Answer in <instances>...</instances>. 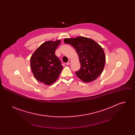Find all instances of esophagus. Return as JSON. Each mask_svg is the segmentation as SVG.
<instances>
[{"mask_svg": "<svg viewBox=\"0 0 135 135\" xmlns=\"http://www.w3.org/2000/svg\"><path fill=\"white\" fill-rule=\"evenodd\" d=\"M71 63V61H70V60H69L68 61V62H67L66 64L67 65H69Z\"/></svg>", "mask_w": 135, "mask_h": 135, "instance_id": "obj_1", "label": "esophagus"}]
</instances>
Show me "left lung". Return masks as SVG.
<instances>
[{
  "instance_id": "1",
  "label": "left lung",
  "mask_w": 135,
  "mask_h": 135,
  "mask_svg": "<svg viewBox=\"0 0 135 135\" xmlns=\"http://www.w3.org/2000/svg\"><path fill=\"white\" fill-rule=\"evenodd\" d=\"M64 42L72 45L79 55L81 68L75 72L77 76L85 83L97 79L102 73L106 62L102 47L92 39L83 36L67 38Z\"/></svg>"
}]
</instances>
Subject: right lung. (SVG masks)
<instances>
[{
    "mask_svg": "<svg viewBox=\"0 0 135 135\" xmlns=\"http://www.w3.org/2000/svg\"><path fill=\"white\" fill-rule=\"evenodd\" d=\"M60 43L59 40L46 41L35 50L30 57V67L35 78L45 85L54 83L62 70L63 66L55 54Z\"/></svg>",
    "mask_w": 135,
    "mask_h": 135,
    "instance_id": "add662e5",
    "label": "right lung"
}]
</instances>
